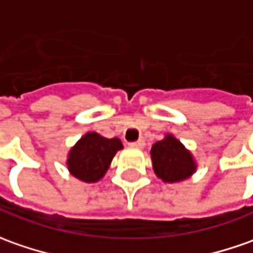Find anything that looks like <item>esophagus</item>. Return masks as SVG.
<instances>
[{
  "instance_id": "obj_1",
  "label": "esophagus",
  "mask_w": 253,
  "mask_h": 253,
  "mask_svg": "<svg viewBox=\"0 0 253 253\" xmlns=\"http://www.w3.org/2000/svg\"><path fill=\"white\" fill-rule=\"evenodd\" d=\"M130 147H135V148H143L144 147V140L143 138H140V140H137V141H133V143H128Z\"/></svg>"
}]
</instances>
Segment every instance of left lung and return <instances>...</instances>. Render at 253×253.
<instances>
[{"mask_svg": "<svg viewBox=\"0 0 253 253\" xmlns=\"http://www.w3.org/2000/svg\"><path fill=\"white\" fill-rule=\"evenodd\" d=\"M151 160L157 176L164 182L183 180L189 178L196 168L190 153L172 135H167L164 140L154 144Z\"/></svg>", "mask_w": 253, "mask_h": 253, "instance_id": "left-lung-1", "label": "left lung"}]
</instances>
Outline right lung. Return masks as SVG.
I'll return each instance as SVG.
<instances>
[{"mask_svg": "<svg viewBox=\"0 0 253 253\" xmlns=\"http://www.w3.org/2000/svg\"><path fill=\"white\" fill-rule=\"evenodd\" d=\"M122 148L119 138H105L96 133H88L71 148L67 161L68 169L84 182H96L105 175L112 158Z\"/></svg>", "mask_w": 253, "mask_h": 253, "instance_id": "right-lung-1", "label": "right lung"}]
</instances>
